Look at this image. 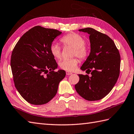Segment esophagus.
Wrapping results in <instances>:
<instances>
[{
    "label": "esophagus",
    "instance_id": "obj_1",
    "mask_svg": "<svg viewBox=\"0 0 134 134\" xmlns=\"http://www.w3.org/2000/svg\"><path fill=\"white\" fill-rule=\"evenodd\" d=\"M72 73L70 72V71H66V75H70L72 74Z\"/></svg>",
    "mask_w": 134,
    "mask_h": 134
}]
</instances>
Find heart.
<instances>
[{
  "label": "heart",
  "mask_w": 134,
  "mask_h": 134,
  "mask_svg": "<svg viewBox=\"0 0 134 134\" xmlns=\"http://www.w3.org/2000/svg\"><path fill=\"white\" fill-rule=\"evenodd\" d=\"M61 43L65 46H70L74 48V56H77L80 59H85L88 55V49L85 46L86 40L82 36L77 34L71 33L60 39ZM50 52L55 59L61 58V49L57 44H52L50 47ZM78 59H64L59 63L62 69L68 71L74 70L79 63Z\"/></svg>",
  "instance_id": "heart-1"
}]
</instances>
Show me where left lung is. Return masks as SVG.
Here are the masks:
<instances>
[{"label": "left lung", "mask_w": 134, "mask_h": 134, "mask_svg": "<svg viewBox=\"0 0 134 134\" xmlns=\"http://www.w3.org/2000/svg\"><path fill=\"white\" fill-rule=\"evenodd\" d=\"M79 31L90 35L91 51L80 69L89 71L91 76L79 74V81L75 87L86 100H100L109 94L119 77V52L113 40L105 34L92 28Z\"/></svg>", "instance_id": "left-lung-1"}]
</instances>
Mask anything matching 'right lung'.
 Here are the masks:
<instances>
[{
	"instance_id": "obj_1",
	"label": "right lung",
	"mask_w": 134,
	"mask_h": 134,
	"mask_svg": "<svg viewBox=\"0 0 134 134\" xmlns=\"http://www.w3.org/2000/svg\"><path fill=\"white\" fill-rule=\"evenodd\" d=\"M62 32L35 26L21 37L12 51L11 67L18 91L27 102L44 104L56 95L60 82L66 76L59 70L50 47Z\"/></svg>"
}]
</instances>
